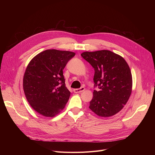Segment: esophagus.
Listing matches in <instances>:
<instances>
[{
  "label": "esophagus",
  "mask_w": 155,
  "mask_h": 155,
  "mask_svg": "<svg viewBox=\"0 0 155 155\" xmlns=\"http://www.w3.org/2000/svg\"><path fill=\"white\" fill-rule=\"evenodd\" d=\"M85 91V88L84 87H82L80 88H75V89H73V92L75 93H80V92H82L83 91Z\"/></svg>",
  "instance_id": "34e87169"
}]
</instances>
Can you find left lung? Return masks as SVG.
Returning a JSON list of instances; mask_svg holds the SVG:
<instances>
[{
  "instance_id": "left-lung-1",
  "label": "left lung",
  "mask_w": 155,
  "mask_h": 155,
  "mask_svg": "<svg viewBox=\"0 0 155 155\" xmlns=\"http://www.w3.org/2000/svg\"><path fill=\"white\" fill-rule=\"evenodd\" d=\"M82 58L94 68V91L89 108L101 117L115 115L124 106L132 92L131 70L126 60L109 50L85 51Z\"/></svg>"
}]
</instances>
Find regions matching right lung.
<instances>
[{"mask_svg":"<svg viewBox=\"0 0 155 155\" xmlns=\"http://www.w3.org/2000/svg\"><path fill=\"white\" fill-rule=\"evenodd\" d=\"M75 53L47 50L28 64L23 78L27 101L35 111L45 117H54L65 107L70 92L65 86L63 70Z\"/></svg>","mask_w":155,"mask_h":155,"instance_id":"1","label":"right lung"}]
</instances>
